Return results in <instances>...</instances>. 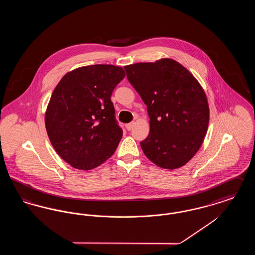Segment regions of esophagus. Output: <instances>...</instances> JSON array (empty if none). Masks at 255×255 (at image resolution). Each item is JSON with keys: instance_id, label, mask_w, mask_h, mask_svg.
I'll return each mask as SVG.
<instances>
[{"instance_id": "obj_1", "label": "esophagus", "mask_w": 255, "mask_h": 255, "mask_svg": "<svg viewBox=\"0 0 255 255\" xmlns=\"http://www.w3.org/2000/svg\"><path fill=\"white\" fill-rule=\"evenodd\" d=\"M133 124H134V122H130V123L126 124V125H125V127H126V129H127L128 131H130V130H132V128L133 127Z\"/></svg>"}]
</instances>
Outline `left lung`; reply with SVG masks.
Listing matches in <instances>:
<instances>
[{
	"mask_svg": "<svg viewBox=\"0 0 255 255\" xmlns=\"http://www.w3.org/2000/svg\"><path fill=\"white\" fill-rule=\"evenodd\" d=\"M124 69L150 118V133L140 142L143 153L165 169L184 165L200 149L208 127L203 88L180 63L168 58Z\"/></svg>",
	"mask_w": 255,
	"mask_h": 255,
	"instance_id": "obj_1",
	"label": "left lung"
}]
</instances>
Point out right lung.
Returning a JSON list of instances; mask_svg holds the SVG:
<instances>
[{
    "mask_svg": "<svg viewBox=\"0 0 255 255\" xmlns=\"http://www.w3.org/2000/svg\"><path fill=\"white\" fill-rule=\"evenodd\" d=\"M125 76L121 67L92 65L63 76L46 112L49 140L76 169L91 170L113 156L122 139L111 96Z\"/></svg>",
    "mask_w": 255,
    "mask_h": 255,
    "instance_id": "1",
    "label": "right lung"
}]
</instances>
